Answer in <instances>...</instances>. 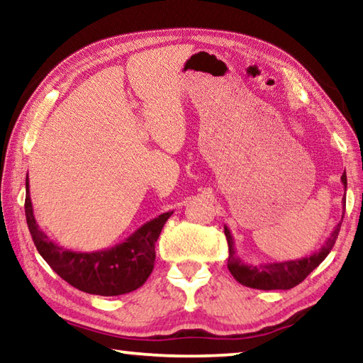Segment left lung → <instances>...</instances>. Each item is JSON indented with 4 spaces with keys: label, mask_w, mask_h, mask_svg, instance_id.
Here are the masks:
<instances>
[{
    "label": "left lung",
    "mask_w": 363,
    "mask_h": 363,
    "mask_svg": "<svg viewBox=\"0 0 363 363\" xmlns=\"http://www.w3.org/2000/svg\"><path fill=\"white\" fill-rule=\"evenodd\" d=\"M341 182L344 186V195L347 189L346 171L341 176ZM346 210V199H342V211ZM344 214L341 216L342 223ZM341 223L337 224L331 235L323 243V247L312 253L311 256L301 257V259L281 261V262H267V264H247L235 251V242L229 230V227L224 225V233L229 245V259H227V269L230 270L233 279L240 281L242 285L256 288V290H290V288L299 285L325 257L330 255L331 248L337 238V233L341 229Z\"/></svg>",
    "instance_id": "obj_1"
}]
</instances>
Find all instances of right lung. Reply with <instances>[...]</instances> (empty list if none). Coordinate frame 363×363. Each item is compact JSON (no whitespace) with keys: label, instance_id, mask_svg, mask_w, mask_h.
<instances>
[{"label":"right lung","instance_id":"obj_1","mask_svg":"<svg viewBox=\"0 0 363 363\" xmlns=\"http://www.w3.org/2000/svg\"><path fill=\"white\" fill-rule=\"evenodd\" d=\"M26 218L33 243L51 269L79 291L99 296L126 294L145 284L155 264V242L173 211L160 214L140 225L125 242L112 248L82 253L54 243L33 216L28 174L26 179Z\"/></svg>","mask_w":363,"mask_h":363}]
</instances>
